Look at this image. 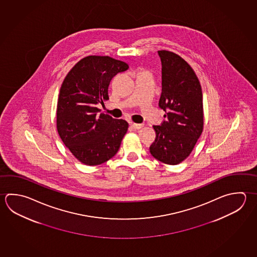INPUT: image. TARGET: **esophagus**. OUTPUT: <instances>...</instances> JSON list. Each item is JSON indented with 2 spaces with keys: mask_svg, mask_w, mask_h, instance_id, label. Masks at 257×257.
I'll return each instance as SVG.
<instances>
[{
  "mask_svg": "<svg viewBox=\"0 0 257 257\" xmlns=\"http://www.w3.org/2000/svg\"><path fill=\"white\" fill-rule=\"evenodd\" d=\"M131 126L133 127V128H135V130H140V128H142L143 127V124H137V123H131Z\"/></svg>",
  "mask_w": 257,
  "mask_h": 257,
  "instance_id": "34e87169",
  "label": "esophagus"
}]
</instances>
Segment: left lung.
Masks as SVG:
<instances>
[{
    "label": "left lung",
    "instance_id": "8db88e82",
    "mask_svg": "<svg viewBox=\"0 0 257 257\" xmlns=\"http://www.w3.org/2000/svg\"><path fill=\"white\" fill-rule=\"evenodd\" d=\"M162 64V93L159 106L166 119L154 126L150 147L155 159L168 165L181 163L190 155L204 126L203 94L191 66L168 51H159Z\"/></svg>",
    "mask_w": 257,
    "mask_h": 257
}]
</instances>
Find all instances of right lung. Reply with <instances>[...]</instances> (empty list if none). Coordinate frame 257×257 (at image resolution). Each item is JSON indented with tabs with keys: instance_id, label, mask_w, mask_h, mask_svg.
<instances>
[{
	"instance_id": "1",
	"label": "right lung",
	"mask_w": 257,
	"mask_h": 257,
	"mask_svg": "<svg viewBox=\"0 0 257 257\" xmlns=\"http://www.w3.org/2000/svg\"><path fill=\"white\" fill-rule=\"evenodd\" d=\"M128 69L108 56H87L77 62L61 84L57 104V130L64 145L87 166L100 165L117 154L128 128L124 119L100 113L108 99L112 78Z\"/></svg>"
}]
</instances>
